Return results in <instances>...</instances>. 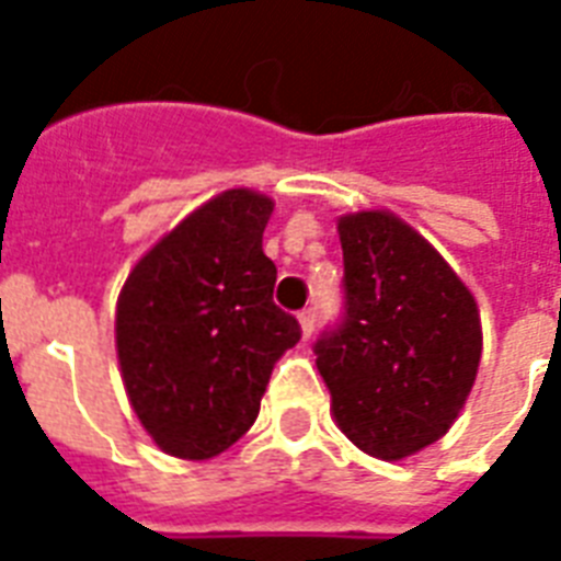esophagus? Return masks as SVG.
<instances>
[{
  "label": "esophagus",
  "instance_id": "esophagus-1",
  "mask_svg": "<svg viewBox=\"0 0 561 561\" xmlns=\"http://www.w3.org/2000/svg\"><path fill=\"white\" fill-rule=\"evenodd\" d=\"M299 325H302V337H311L317 329V308H306V311H299Z\"/></svg>",
  "mask_w": 561,
  "mask_h": 561
}]
</instances>
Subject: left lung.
I'll list each match as a JSON object with an SVG mask.
<instances>
[{"label":"left lung","instance_id":"obj_1","mask_svg":"<svg viewBox=\"0 0 561 561\" xmlns=\"http://www.w3.org/2000/svg\"><path fill=\"white\" fill-rule=\"evenodd\" d=\"M343 317L314 343L337 425L360 451L401 460L436 443L478 375L480 314L469 288L390 211L337 224Z\"/></svg>","mask_w":561,"mask_h":561}]
</instances>
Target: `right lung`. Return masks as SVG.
Masks as SVG:
<instances>
[{"instance_id": "right-lung-1", "label": "right lung", "mask_w": 561, "mask_h": 561, "mask_svg": "<svg viewBox=\"0 0 561 561\" xmlns=\"http://www.w3.org/2000/svg\"><path fill=\"white\" fill-rule=\"evenodd\" d=\"M273 203L232 188L174 227L127 276L116 346L127 399L165 454L209 460L250 431L273 364L302 337L273 302L262 232Z\"/></svg>"}]
</instances>
